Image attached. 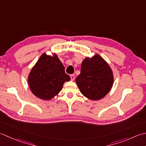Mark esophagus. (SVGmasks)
<instances>
[{
    "label": "esophagus",
    "instance_id": "1",
    "mask_svg": "<svg viewBox=\"0 0 146 146\" xmlns=\"http://www.w3.org/2000/svg\"><path fill=\"white\" fill-rule=\"evenodd\" d=\"M70 77L71 81H74V80L75 79V76H74V74H71V75L70 76Z\"/></svg>",
    "mask_w": 146,
    "mask_h": 146
}]
</instances>
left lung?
<instances>
[{"label": "left lung", "mask_w": 146, "mask_h": 146, "mask_svg": "<svg viewBox=\"0 0 146 146\" xmlns=\"http://www.w3.org/2000/svg\"><path fill=\"white\" fill-rule=\"evenodd\" d=\"M113 81L110 67L98 54L82 61L81 74L76 79L81 93L91 100L105 97L111 90Z\"/></svg>", "instance_id": "left-lung-1"}]
</instances>
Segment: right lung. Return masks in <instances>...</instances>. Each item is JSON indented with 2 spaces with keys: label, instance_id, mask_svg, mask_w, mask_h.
<instances>
[{
  "label": "right lung",
  "instance_id": "obj_1",
  "mask_svg": "<svg viewBox=\"0 0 146 146\" xmlns=\"http://www.w3.org/2000/svg\"><path fill=\"white\" fill-rule=\"evenodd\" d=\"M70 77L57 55L43 53L32 68L28 76V85L35 96L43 100H50L62 90L64 82Z\"/></svg>",
  "mask_w": 146,
  "mask_h": 146
}]
</instances>
